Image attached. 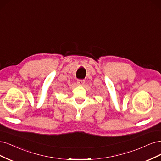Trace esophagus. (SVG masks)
<instances>
[{
	"label": "esophagus",
	"instance_id": "esophagus-1",
	"mask_svg": "<svg viewBox=\"0 0 161 161\" xmlns=\"http://www.w3.org/2000/svg\"><path fill=\"white\" fill-rule=\"evenodd\" d=\"M84 83H85L84 80H77V84H78L79 85L84 84Z\"/></svg>",
	"mask_w": 161,
	"mask_h": 161
}]
</instances>
